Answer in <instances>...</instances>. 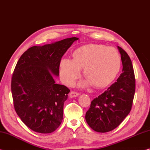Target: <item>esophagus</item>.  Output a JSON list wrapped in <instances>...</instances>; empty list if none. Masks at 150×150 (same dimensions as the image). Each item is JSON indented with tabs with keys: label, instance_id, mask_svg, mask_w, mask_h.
<instances>
[{
	"label": "esophagus",
	"instance_id": "34e87169",
	"mask_svg": "<svg viewBox=\"0 0 150 150\" xmlns=\"http://www.w3.org/2000/svg\"><path fill=\"white\" fill-rule=\"evenodd\" d=\"M79 95V93L75 92V91H71V92L69 93V97L71 98H74L76 97V96H78Z\"/></svg>",
	"mask_w": 150,
	"mask_h": 150
}]
</instances>
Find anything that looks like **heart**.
Instances as JSON below:
<instances>
[{"instance_id": "1", "label": "heart", "mask_w": 150, "mask_h": 150, "mask_svg": "<svg viewBox=\"0 0 150 150\" xmlns=\"http://www.w3.org/2000/svg\"><path fill=\"white\" fill-rule=\"evenodd\" d=\"M120 55L115 48L103 44L82 45L73 53V59H62L59 64L62 80L71 86L79 77L83 69L87 79L81 86L92 83L96 88H105L117 77L121 68Z\"/></svg>"}]
</instances>
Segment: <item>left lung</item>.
<instances>
[{
  "label": "left lung",
  "instance_id": "obj_1",
  "mask_svg": "<svg viewBox=\"0 0 150 150\" xmlns=\"http://www.w3.org/2000/svg\"><path fill=\"white\" fill-rule=\"evenodd\" d=\"M121 55L122 73L108 89L94 98L85 119L93 130L108 132L120 125L131 110L135 94V76L128 54L118 46Z\"/></svg>",
  "mask_w": 150,
  "mask_h": 150
}]
</instances>
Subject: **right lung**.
Returning <instances> with one entry per match:
<instances>
[{"label":"right lung","mask_w":150,"mask_h":150,"mask_svg":"<svg viewBox=\"0 0 150 150\" xmlns=\"http://www.w3.org/2000/svg\"><path fill=\"white\" fill-rule=\"evenodd\" d=\"M79 38H66L42 46L31 47L20 57L11 81L18 116L33 131L54 132L63 120V105L70 90L55 83L61 59Z\"/></svg>","instance_id":"right-lung-1"}]
</instances>
